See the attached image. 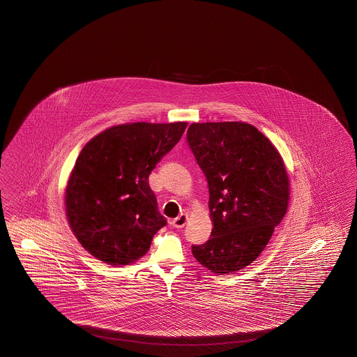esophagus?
<instances>
[{"instance_id":"obj_1","label":"esophagus","mask_w":357,"mask_h":357,"mask_svg":"<svg viewBox=\"0 0 357 357\" xmlns=\"http://www.w3.org/2000/svg\"><path fill=\"white\" fill-rule=\"evenodd\" d=\"M185 221H187V215L182 213V215H179L176 218H174L173 221H172V225L174 227H176V229H182L185 225Z\"/></svg>"}]
</instances>
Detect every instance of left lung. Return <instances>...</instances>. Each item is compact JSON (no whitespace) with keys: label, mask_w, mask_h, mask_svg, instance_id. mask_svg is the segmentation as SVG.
I'll return each mask as SVG.
<instances>
[{"label":"left lung","mask_w":357,"mask_h":357,"mask_svg":"<svg viewBox=\"0 0 357 357\" xmlns=\"http://www.w3.org/2000/svg\"><path fill=\"white\" fill-rule=\"evenodd\" d=\"M187 144L209 188L211 238L192 245L196 260L215 273L245 268L266 249L287 213L289 179L279 151L254 126L194 123Z\"/></svg>","instance_id":"left-lung-1"}]
</instances>
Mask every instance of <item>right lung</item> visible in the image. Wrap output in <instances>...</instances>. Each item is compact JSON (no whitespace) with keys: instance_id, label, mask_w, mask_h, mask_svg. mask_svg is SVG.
<instances>
[{"instance_id":"right-lung-1","label":"right lung","mask_w":357,"mask_h":357,"mask_svg":"<svg viewBox=\"0 0 357 357\" xmlns=\"http://www.w3.org/2000/svg\"><path fill=\"white\" fill-rule=\"evenodd\" d=\"M187 123L111 127L87 142L65 192L69 225L93 257L124 266L148 252L167 224L149 175L181 140Z\"/></svg>"}]
</instances>
